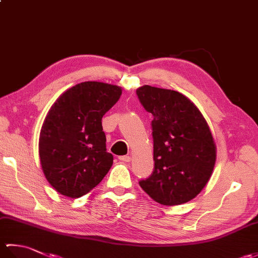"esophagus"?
Instances as JSON below:
<instances>
[{
	"instance_id": "esophagus-1",
	"label": "esophagus",
	"mask_w": 258,
	"mask_h": 258,
	"mask_svg": "<svg viewBox=\"0 0 258 258\" xmlns=\"http://www.w3.org/2000/svg\"><path fill=\"white\" fill-rule=\"evenodd\" d=\"M119 161H122L123 163H128L131 161V156L128 155H124V156H119L118 157Z\"/></svg>"
}]
</instances>
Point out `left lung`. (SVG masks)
I'll return each instance as SVG.
<instances>
[{
  "instance_id": "8db88e82",
  "label": "left lung",
  "mask_w": 258,
  "mask_h": 258,
  "mask_svg": "<svg viewBox=\"0 0 258 258\" xmlns=\"http://www.w3.org/2000/svg\"><path fill=\"white\" fill-rule=\"evenodd\" d=\"M153 115L154 171L140 186L155 202L173 206L189 202L210 180L216 146L200 109L172 90L144 85L136 90Z\"/></svg>"
}]
</instances>
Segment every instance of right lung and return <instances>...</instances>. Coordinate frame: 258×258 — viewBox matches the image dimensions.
I'll return each mask as SVG.
<instances>
[{
	"instance_id": "add662e5",
	"label": "right lung",
	"mask_w": 258,
	"mask_h": 258,
	"mask_svg": "<svg viewBox=\"0 0 258 258\" xmlns=\"http://www.w3.org/2000/svg\"><path fill=\"white\" fill-rule=\"evenodd\" d=\"M120 94L116 85L83 82L65 91L50 108L38 153L47 182L59 194L72 199L87 194L113 165L102 117Z\"/></svg>"
}]
</instances>
